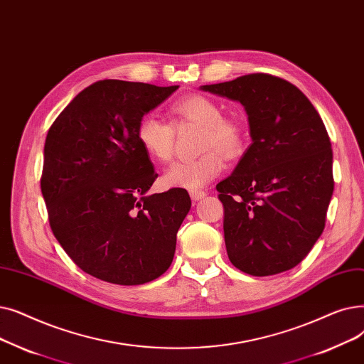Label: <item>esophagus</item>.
Masks as SVG:
<instances>
[{"mask_svg": "<svg viewBox=\"0 0 364 364\" xmlns=\"http://www.w3.org/2000/svg\"><path fill=\"white\" fill-rule=\"evenodd\" d=\"M189 196H191V198H193L194 201H198V200L204 198V197L207 196V193H205V191H201V189H191V191H189Z\"/></svg>", "mask_w": 364, "mask_h": 364, "instance_id": "obj_1", "label": "esophagus"}]
</instances>
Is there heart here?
Returning a JSON list of instances; mask_svg holds the SVG:
<instances>
[{"label":"heart","mask_w":364,"mask_h":364,"mask_svg":"<svg viewBox=\"0 0 364 364\" xmlns=\"http://www.w3.org/2000/svg\"><path fill=\"white\" fill-rule=\"evenodd\" d=\"M170 112L176 124L194 123L203 127L198 148L204 151L198 157L173 163L164 173L163 183L168 188L198 189L216 178L225 157L232 159L245 146L246 133L238 119L222 117L218 103L201 95H189L173 103ZM137 141L149 157L167 163L175 152V127L154 115H145L136 130Z\"/></svg>","instance_id":"heart-1"}]
</instances>
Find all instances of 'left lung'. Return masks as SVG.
<instances>
[{
	"label": "left lung",
	"mask_w": 364,
	"mask_h": 364,
	"mask_svg": "<svg viewBox=\"0 0 364 364\" xmlns=\"http://www.w3.org/2000/svg\"><path fill=\"white\" fill-rule=\"evenodd\" d=\"M245 107L252 145L216 185L231 264L255 277L296 267L321 235L333 194V154L313 103L269 74L201 85Z\"/></svg>",
	"instance_id": "1"
}]
</instances>
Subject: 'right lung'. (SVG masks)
I'll list each match as a JSON object with an SVG mask.
<instances>
[{"instance_id": "right-lung-1", "label": "right lung", "mask_w": 364, "mask_h": 364, "mask_svg": "<svg viewBox=\"0 0 364 364\" xmlns=\"http://www.w3.org/2000/svg\"><path fill=\"white\" fill-rule=\"evenodd\" d=\"M178 87L96 81L48 129L41 193L51 231L75 265L99 280L144 284L175 256L191 198L183 188L148 194L159 175L136 130Z\"/></svg>"}]
</instances>
